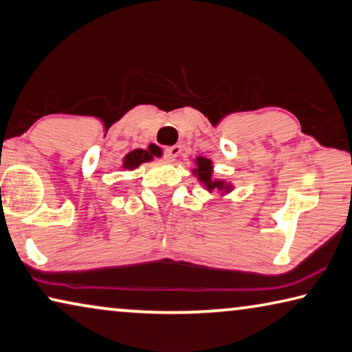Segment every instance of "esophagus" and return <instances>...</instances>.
<instances>
[{"instance_id": "esophagus-1", "label": "esophagus", "mask_w": 352, "mask_h": 352, "mask_svg": "<svg viewBox=\"0 0 352 352\" xmlns=\"http://www.w3.org/2000/svg\"><path fill=\"white\" fill-rule=\"evenodd\" d=\"M180 153H182V147L180 146H172V147L164 148V158L167 161H175Z\"/></svg>"}]
</instances>
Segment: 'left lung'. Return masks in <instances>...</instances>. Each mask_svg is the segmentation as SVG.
I'll list each match as a JSON object with an SVG mask.
<instances>
[{
	"label": "left lung",
	"instance_id": "8db88e82",
	"mask_svg": "<svg viewBox=\"0 0 352 352\" xmlns=\"http://www.w3.org/2000/svg\"><path fill=\"white\" fill-rule=\"evenodd\" d=\"M194 172H197L199 178L202 180L206 188L213 189V188H222V182H211V161L206 158H197V169H194Z\"/></svg>",
	"mask_w": 352,
	"mask_h": 352
}]
</instances>
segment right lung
<instances>
[{
  "instance_id": "1",
  "label": "right lung",
  "mask_w": 352,
  "mask_h": 352,
  "mask_svg": "<svg viewBox=\"0 0 352 352\" xmlns=\"http://www.w3.org/2000/svg\"><path fill=\"white\" fill-rule=\"evenodd\" d=\"M153 156H161V150L156 146H150L148 150H133V152L125 156L124 167L125 169H135V167L141 166L142 163H147V161H152Z\"/></svg>"
}]
</instances>
